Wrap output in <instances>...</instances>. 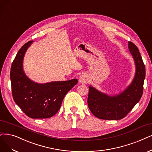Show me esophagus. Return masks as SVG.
<instances>
[{"label": "esophagus", "mask_w": 152, "mask_h": 152, "mask_svg": "<svg viewBox=\"0 0 152 152\" xmlns=\"http://www.w3.org/2000/svg\"><path fill=\"white\" fill-rule=\"evenodd\" d=\"M79 82L83 85H85L89 82V77L85 74H83L79 77Z\"/></svg>", "instance_id": "obj_1"}]
</instances>
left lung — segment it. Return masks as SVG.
<instances>
[{
    "mask_svg": "<svg viewBox=\"0 0 152 152\" xmlns=\"http://www.w3.org/2000/svg\"><path fill=\"white\" fill-rule=\"evenodd\" d=\"M128 48L134 60L135 72L132 81L124 90L115 94H108L91 85L89 86L88 107L99 119L117 120L123 118L142 96L145 67L135 45L128 42Z\"/></svg>",
    "mask_w": 152,
    "mask_h": 152,
    "instance_id": "left-lung-1",
    "label": "left lung"
}]
</instances>
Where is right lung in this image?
I'll list each match as a JSON object with an SVG mask.
<instances>
[{
	"label": "right lung",
	"mask_w": 152,
	"mask_h": 152,
	"mask_svg": "<svg viewBox=\"0 0 152 152\" xmlns=\"http://www.w3.org/2000/svg\"><path fill=\"white\" fill-rule=\"evenodd\" d=\"M33 41L22 46L10 68V81L15 103L31 118H48L59 111L66 93L77 83V79L39 83L31 80L24 71L25 54Z\"/></svg>",
	"instance_id": "add662e5"
}]
</instances>
